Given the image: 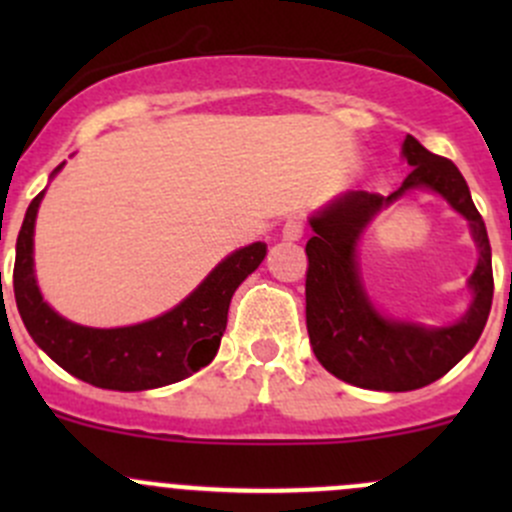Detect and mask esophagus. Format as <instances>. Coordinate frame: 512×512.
Wrapping results in <instances>:
<instances>
[{
	"label": "esophagus",
	"mask_w": 512,
	"mask_h": 512,
	"mask_svg": "<svg viewBox=\"0 0 512 512\" xmlns=\"http://www.w3.org/2000/svg\"><path fill=\"white\" fill-rule=\"evenodd\" d=\"M302 235H304V223L299 218H289L285 227H282V240L297 242L302 240Z\"/></svg>",
	"instance_id": "obj_1"
}]
</instances>
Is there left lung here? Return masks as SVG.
<instances>
[{"label": "left lung", "instance_id": "8db88e82", "mask_svg": "<svg viewBox=\"0 0 512 512\" xmlns=\"http://www.w3.org/2000/svg\"><path fill=\"white\" fill-rule=\"evenodd\" d=\"M406 163L414 165L391 195L349 190L309 218L307 242V332L319 364L347 384L374 391H414L453 369L480 339L493 304V265L485 223L473 205L461 170L448 158L426 151L414 136L404 141ZM411 189H433L472 223L479 265L469 286L474 302L456 325L421 328L384 318L360 285L355 240L381 207Z\"/></svg>", "mask_w": 512, "mask_h": 512}]
</instances>
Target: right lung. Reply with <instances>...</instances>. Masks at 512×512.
<instances>
[{"mask_svg":"<svg viewBox=\"0 0 512 512\" xmlns=\"http://www.w3.org/2000/svg\"><path fill=\"white\" fill-rule=\"evenodd\" d=\"M41 198L44 193L29 203L17 237L14 297L27 332L61 369L98 389L146 391L188 379L215 359L232 294L265 260V242L227 255L198 289L156 319L116 329L81 327L54 312L36 287L34 223Z\"/></svg>","mask_w":512,"mask_h":512,"instance_id":"1","label":"right lung"}]
</instances>
